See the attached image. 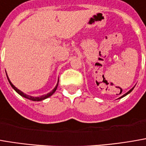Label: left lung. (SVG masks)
<instances>
[{"label": "left lung", "instance_id": "left-lung-1", "mask_svg": "<svg viewBox=\"0 0 146 146\" xmlns=\"http://www.w3.org/2000/svg\"><path fill=\"white\" fill-rule=\"evenodd\" d=\"M133 89H134V88H132V89H131V90H129V91H128V92H127V93H126V94H125V95H123V96H121V97H120V98H122V97H124V96H126V95H128V94H129V93H130V92H131V91H132V90H133Z\"/></svg>", "mask_w": 146, "mask_h": 146}]
</instances>
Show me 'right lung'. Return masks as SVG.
Here are the masks:
<instances>
[{
  "instance_id": "add662e5",
  "label": "right lung",
  "mask_w": 146,
  "mask_h": 146,
  "mask_svg": "<svg viewBox=\"0 0 146 146\" xmlns=\"http://www.w3.org/2000/svg\"><path fill=\"white\" fill-rule=\"evenodd\" d=\"M7 79H8V80H9V83L11 84V86H12V88L14 89L15 90H16V92L19 94V95H21V96H23V97H25V98H26V99L28 100H33V101H40V100H45L46 99V98H48V97H50L51 95H53V93L56 90V88H57L58 86V84L56 85V86L55 87V89L52 90V91H50V93H48V94H46V95H44V96H40V97H32V96H27V95H26V94H24L22 91H21L20 90H18V89L16 88V86H13V84L10 81V80H9V78L7 77ZM59 82V81H58Z\"/></svg>"
}]
</instances>
